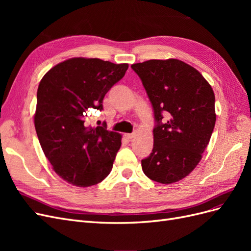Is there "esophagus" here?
Masks as SVG:
<instances>
[{"instance_id": "1", "label": "esophagus", "mask_w": 251, "mask_h": 251, "mask_svg": "<svg viewBox=\"0 0 251 251\" xmlns=\"http://www.w3.org/2000/svg\"><path fill=\"white\" fill-rule=\"evenodd\" d=\"M126 138L127 139H133L135 137V133H131V134H126Z\"/></svg>"}]
</instances>
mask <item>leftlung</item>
Segmentation results:
<instances>
[{"instance_id":"8db88e82","label":"left lung","mask_w":251,"mask_h":251,"mask_svg":"<svg viewBox=\"0 0 251 251\" xmlns=\"http://www.w3.org/2000/svg\"><path fill=\"white\" fill-rule=\"evenodd\" d=\"M153 105L156 126L151 155L141 160L150 179L171 184L202 159L216 124L215 93L194 67L176 58L133 64ZM169 119L162 123L163 114Z\"/></svg>"}]
</instances>
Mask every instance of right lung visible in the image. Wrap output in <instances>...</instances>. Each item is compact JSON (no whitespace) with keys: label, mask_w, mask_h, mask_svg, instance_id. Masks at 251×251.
<instances>
[{"label":"right lung","mask_w":251,"mask_h":251,"mask_svg":"<svg viewBox=\"0 0 251 251\" xmlns=\"http://www.w3.org/2000/svg\"><path fill=\"white\" fill-rule=\"evenodd\" d=\"M127 64L73 57L44 75L37 89L35 131L45 156L69 184L89 187L110 174L121 135L88 126V112L102 110L108 91L125 76Z\"/></svg>","instance_id":"1"}]
</instances>
